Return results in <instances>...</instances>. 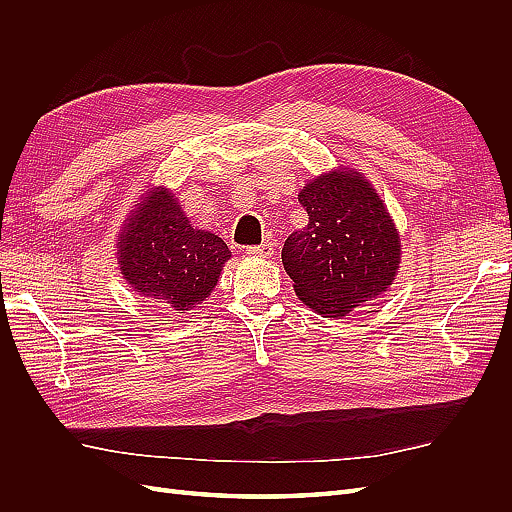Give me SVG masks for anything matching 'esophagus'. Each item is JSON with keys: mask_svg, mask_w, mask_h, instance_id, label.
Listing matches in <instances>:
<instances>
[{"mask_svg": "<svg viewBox=\"0 0 512 512\" xmlns=\"http://www.w3.org/2000/svg\"><path fill=\"white\" fill-rule=\"evenodd\" d=\"M273 250H275L273 241H265V243H260V245L247 247L245 254H250V256H254V258H271V256H273Z\"/></svg>", "mask_w": 512, "mask_h": 512, "instance_id": "esophagus-1", "label": "esophagus"}]
</instances>
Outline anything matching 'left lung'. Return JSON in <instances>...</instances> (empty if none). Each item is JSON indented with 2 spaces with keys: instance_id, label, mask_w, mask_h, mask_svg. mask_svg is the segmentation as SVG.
<instances>
[{
  "instance_id": "obj_1",
  "label": "left lung",
  "mask_w": 512,
  "mask_h": 512,
  "mask_svg": "<svg viewBox=\"0 0 512 512\" xmlns=\"http://www.w3.org/2000/svg\"><path fill=\"white\" fill-rule=\"evenodd\" d=\"M309 222L282 250L297 297L324 318H342L391 288L401 265L399 230L374 185L337 166L299 192Z\"/></svg>"
}]
</instances>
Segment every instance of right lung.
<instances>
[{
    "label": "right lung",
    "instance_id": "right-lung-1",
    "mask_svg": "<svg viewBox=\"0 0 512 512\" xmlns=\"http://www.w3.org/2000/svg\"><path fill=\"white\" fill-rule=\"evenodd\" d=\"M230 256L215 232L192 226L164 185H153L136 200L117 239L123 280L175 314H188L207 301Z\"/></svg>",
    "mask_w": 512,
    "mask_h": 512
}]
</instances>
